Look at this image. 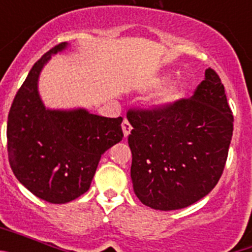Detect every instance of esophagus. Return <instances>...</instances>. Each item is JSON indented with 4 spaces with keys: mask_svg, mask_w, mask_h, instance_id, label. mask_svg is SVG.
<instances>
[{
    "mask_svg": "<svg viewBox=\"0 0 252 252\" xmlns=\"http://www.w3.org/2000/svg\"><path fill=\"white\" fill-rule=\"evenodd\" d=\"M121 127H122V131H124V136L127 137L128 135H130V132H131V128H132V127H131L130 122L125 119L124 122H122V125H121Z\"/></svg>",
    "mask_w": 252,
    "mask_h": 252,
    "instance_id": "34e87169",
    "label": "esophagus"
}]
</instances>
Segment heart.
<instances>
[{"instance_id": "heart-1", "label": "heart", "mask_w": 252, "mask_h": 252, "mask_svg": "<svg viewBox=\"0 0 252 252\" xmlns=\"http://www.w3.org/2000/svg\"><path fill=\"white\" fill-rule=\"evenodd\" d=\"M168 77H162L161 79L155 82L154 86H158V84L161 83L162 81H165ZM187 91V83L184 81H178L174 82V83L169 84L168 87H165L159 94L157 95V98L154 101L155 106H159V107H164V106H168V104L173 103L175 102L177 99H179L180 97H183L184 93Z\"/></svg>"}]
</instances>
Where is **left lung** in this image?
<instances>
[{
  "mask_svg": "<svg viewBox=\"0 0 252 252\" xmlns=\"http://www.w3.org/2000/svg\"><path fill=\"white\" fill-rule=\"evenodd\" d=\"M190 98L154 110H130L131 180L141 203L186 208L206 197L223 173L233 116L213 69Z\"/></svg>",
  "mask_w": 252,
  "mask_h": 252,
  "instance_id": "obj_1",
  "label": "left lung"
}]
</instances>
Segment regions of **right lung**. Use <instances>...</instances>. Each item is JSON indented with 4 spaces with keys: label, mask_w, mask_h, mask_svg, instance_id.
Returning <instances> with one entry per match:
<instances>
[{
    "label": "right lung",
    "mask_w": 252,
    "mask_h": 252,
    "mask_svg": "<svg viewBox=\"0 0 252 252\" xmlns=\"http://www.w3.org/2000/svg\"><path fill=\"white\" fill-rule=\"evenodd\" d=\"M68 45L54 46L34 64L13 98L7 121L13 174L32 194L54 204L68 203L86 193L102 155L124 137L122 117L44 106L37 90L40 73L51 55Z\"/></svg>",
    "instance_id": "obj_1"
}]
</instances>
